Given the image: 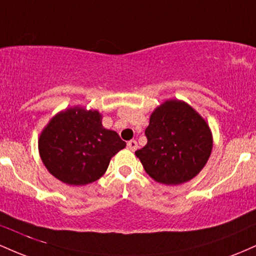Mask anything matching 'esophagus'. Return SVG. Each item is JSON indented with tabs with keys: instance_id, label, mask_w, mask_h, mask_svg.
<instances>
[{
	"instance_id": "obj_1",
	"label": "esophagus",
	"mask_w": 256,
	"mask_h": 256,
	"mask_svg": "<svg viewBox=\"0 0 256 256\" xmlns=\"http://www.w3.org/2000/svg\"><path fill=\"white\" fill-rule=\"evenodd\" d=\"M128 149H130L131 152H134L137 149V146H138V144H137V142L134 140H128Z\"/></svg>"
}]
</instances>
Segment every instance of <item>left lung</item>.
<instances>
[{
  "label": "left lung",
  "instance_id": "left-lung-1",
  "mask_svg": "<svg viewBox=\"0 0 256 256\" xmlns=\"http://www.w3.org/2000/svg\"><path fill=\"white\" fill-rule=\"evenodd\" d=\"M146 137V144L134 154L154 180L167 185L185 183L198 176L213 146L207 122L178 100L166 101L152 112Z\"/></svg>",
  "mask_w": 256,
  "mask_h": 256
}]
</instances>
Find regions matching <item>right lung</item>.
I'll list each match as a JSON object with an SVG mask.
<instances>
[{
	"label": "right lung",
	"instance_id": "add662e5",
	"mask_svg": "<svg viewBox=\"0 0 256 256\" xmlns=\"http://www.w3.org/2000/svg\"><path fill=\"white\" fill-rule=\"evenodd\" d=\"M98 110L70 108L56 114L40 134L38 149L44 166L58 180L85 185L107 171L112 156L126 143L102 126Z\"/></svg>",
	"mask_w": 256,
	"mask_h": 256
}]
</instances>
